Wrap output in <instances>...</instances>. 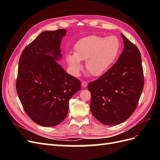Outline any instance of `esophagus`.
<instances>
[{
    "mask_svg": "<svg viewBox=\"0 0 160 160\" xmlns=\"http://www.w3.org/2000/svg\"><path fill=\"white\" fill-rule=\"evenodd\" d=\"M81 85H82V87H83V88H85V87L88 85V82L83 81H82V83H81Z\"/></svg>",
    "mask_w": 160,
    "mask_h": 160,
    "instance_id": "esophagus-1",
    "label": "esophagus"
}]
</instances>
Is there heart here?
I'll return each instance as SVG.
<instances>
[{"label": "heart", "mask_w": 160, "mask_h": 160, "mask_svg": "<svg viewBox=\"0 0 160 160\" xmlns=\"http://www.w3.org/2000/svg\"><path fill=\"white\" fill-rule=\"evenodd\" d=\"M120 49L121 43L117 37L90 35L75 43L73 54H67L66 61L75 75L83 68L81 61H86V69L89 73L99 77L112 67L118 59Z\"/></svg>", "instance_id": "1"}]
</instances>
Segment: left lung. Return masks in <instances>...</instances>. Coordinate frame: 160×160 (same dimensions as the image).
<instances>
[{
    "label": "left lung",
    "mask_w": 160,
    "mask_h": 160,
    "mask_svg": "<svg viewBox=\"0 0 160 160\" xmlns=\"http://www.w3.org/2000/svg\"><path fill=\"white\" fill-rule=\"evenodd\" d=\"M121 35L124 47L118 61L88 86L92 114L108 125L122 123L133 114L144 85L141 53L123 34Z\"/></svg>",
    "instance_id": "left-lung-1"
}]
</instances>
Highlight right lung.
<instances>
[{
	"label": "right lung",
	"instance_id": "add662e5",
	"mask_svg": "<svg viewBox=\"0 0 160 160\" xmlns=\"http://www.w3.org/2000/svg\"><path fill=\"white\" fill-rule=\"evenodd\" d=\"M63 28L41 32L23 50L18 62L16 88L24 110L34 122L44 127L61 123L69 111L70 99L81 82L56 61L62 58Z\"/></svg>",
	"mask_w": 160,
	"mask_h": 160
}]
</instances>
